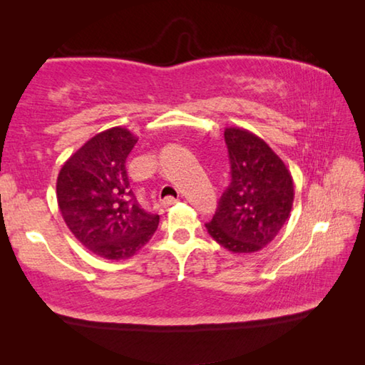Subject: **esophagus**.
Here are the masks:
<instances>
[{"label":"esophagus","mask_w":365,"mask_h":365,"mask_svg":"<svg viewBox=\"0 0 365 365\" xmlns=\"http://www.w3.org/2000/svg\"><path fill=\"white\" fill-rule=\"evenodd\" d=\"M177 201H178V200H177V197H172V196H168V197H164V200H163V202H160V205H163L164 207H169V206H174Z\"/></svg>","instance_id":"34e87169"}]
</instances>
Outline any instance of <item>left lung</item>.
<instances>
[{
    "instance_id": "left-lung-1",
    "label": "left lung",
    "mask_w": 365,
    "mask_h": 365,
    "mask_svg": "<svg viewBox=\"0 0 365 365\" xmlns=\"http://www.w3.org/2000/svg\"><path fill=\"white\" fill-rule=\"evenodd\" d=\"M224 137L232 182L206 228L222 248L251 255L267 246L288 220L294 200L293 177L257 135L227 127Z\"/></svg>"
}]
</instances>
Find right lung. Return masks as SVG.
Instances as JSON below:
<instances>
[{
    "label": "right lung",
    "instance_id": "obj_1",
    "mask_svg": "<svg viewBox=\"0 0 365 365\" xmlns=\"http://www.w3.org/2000/svg\"><path fill=\"white\" fill-rule=\"evenodd\" d=\"M138 138L123 127L100 132L66 160L56 182L61 215L93 255L120 261L150 242L159 215L141 209L125 160Z\"/></svg>",
    "mask_w": 365,
    "mask_h": 365
}]
</instances>
